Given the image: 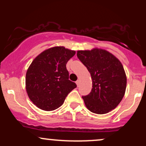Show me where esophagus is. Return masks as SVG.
<instances>
[{
  "instance_id": "34e87169",
  "label": "esophagus",
  "mask_w": 146,
  "mask_h": 146,
  "mask_svg": "<svg viewBox=\"0 0 146 146\" xmlns=\"http://www.w3.org/2000/svg\"><path fill=\"white\" fill-rule=\"evenodd\" d=\"M75 83H76V84H77V86H79V85H80V80H77L76 82H75Z\"/></svg>"
}]
</instances>
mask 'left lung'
<instances>
[{"label":"left lung","mask_w":146,"mask_h":146,"mask_svg":"<svg viewBox=\"0 0 146 146\" xmlns=\"http://www.w3.org/2000/svg\"><path fill=\"white\" fill-rule=\"evenodd\" d=\"M77 56L91 75L93 88L82 96L92 113L106 114L115 109L124 96L127 79L121 62L100 48L78 51Z\"/></svg>","instance_id":"1"}]
</instances>
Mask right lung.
Masks as SVG:
<instances>
[{"label": "right lung", "instance_id": "obj_1", "mask_svg": "<svg viewBox=\"0 0 146 146\" xmlns=\"http://www.w3.org/2000/svg\"><path fill=\"white\" fill-rule=\"evenodd\" d=\"M75 51L55 46L42 52L33 60L26 73V90L31 101L42 110H56L77 85L68 80L67 62Z\"/></svg>", "mask_w": 146, "mask_h": 146}]
</instances>
